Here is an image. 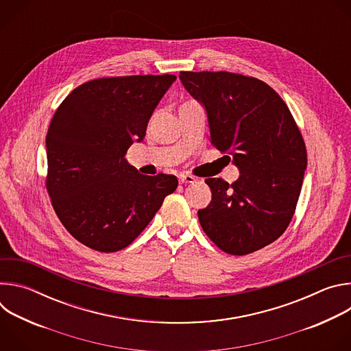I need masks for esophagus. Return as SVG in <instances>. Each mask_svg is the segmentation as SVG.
<instances>
[{"mask_svg":"<svg viewBox=\"0 0 351 351\" xmlns=\"http://www.w3.org/2000/svg\"><path fill=\"white\" fill-rule=\"evenodd\" d=\"M195 178L191 175H179V183H194Z\"/></svg>","mask_w":351,"mask_h":351,"instance_id":"esophagus-1","label":"esophagus"}]
</instances>
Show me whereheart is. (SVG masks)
Returning a JSON list of instances; mask_svg holds the SVG:
<instances>
[{
    "label": "heart",
    "instance_id": "obj_1",
    "mask_svg": "<svg viewBox=\"0 0 351 351\" xmlns=\"http://www.w3.org/2000/svg\"><path fill=\"white\" fill-rule=\"evenodd\" d=\"M190 103H193V101H189V103H184V104H190ZM184 104H183V106H184Z\"/></svg>",
    "mask_w": 351,
    "mask_h": 351
}]
</instances>
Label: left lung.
Returning <instances> with one entry per match:
<instances>
[{
  "label": "left lung",
  "mask_w": 351,
  "mask_h": 351,
  "mask_svg": "<svg viewBox=\"0 0 351 351\" xmlns=\"http://www.w3.org/2000/svg\"><path fill=\"white\" fill-rule=\"evenodd\" d=\"M179 79L207 111L211 144L229 153L240 171L230 186L206 179L213 198L197 213L199 225L222 252L254 253L293 218L307 168L303 136L263 80L230 72H180Z\"/></svg>",
  "instance_id": "1"
}]
</instances>
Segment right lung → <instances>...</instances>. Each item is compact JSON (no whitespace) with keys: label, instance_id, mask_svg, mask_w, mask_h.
Returning a JSON list of instances; mask_svg holds the SVG:
<instances>
[{"label":"right lung","instance_id":"obj_1","mask_svg":"<svg viewBox=\"0 0 351 351\" xmlns=\"http://www.w3.org/2000/svg\"><path fill=\"white\" fill-rule=\"evenodd\" d=\"M175 75L101 77L76 87L49 123L47 191L66 230L101 253L128 247L178 187L173 175L145 176L125 154Z\"/></svg>","mask_w":351,"mask_h":351}]
</instances>
